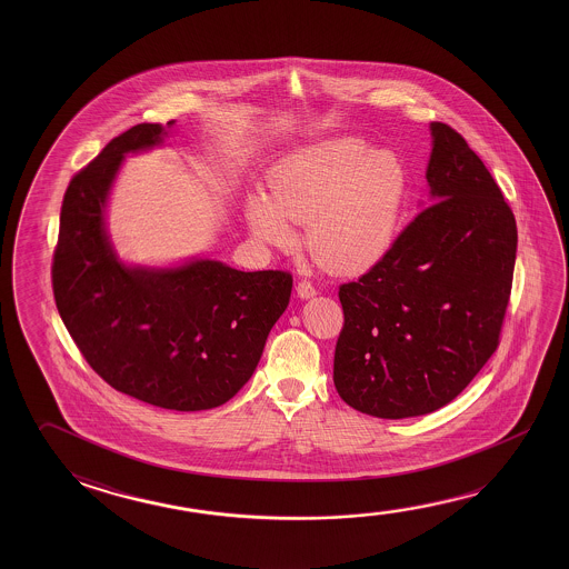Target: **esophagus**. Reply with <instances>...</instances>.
Instances as JSON below:
<instances>
[{
    "instance_id": "1",
    "label": "esophagus",
    "mask_w": 569,
    "mask_h": 569,
    "mask_svg": "<svg viewBox=\"0 0 569 569\" xmlns=\"http://www.w3.org/2000/svg\"><path fill=\"white\" fill-rule=\"evenodd\" d=\"M317 289L311 281L308 280H301L298 281V296L301 299H309L313 298L316 296Z\"/></svg>"
}]
</instances>
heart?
Returning <instances> with one entry per match:
<instances>
[{
	"label": "heart",
	"instance_id": "b5f03b06",
	"mask_svg": "<svg viewBox=\"0 0 569 569\" xmlns=\"http://www.w3.org/2000/svg\"><path fill=\"white\" fill-rule=\"evenodd\" d=\"M407 192L409 172L395 152L339 137L283 157L270 172V198L250 194L246 214L258 238L278 246L293 240L289 222L308 224L313 260L351 273L389 252Z\"/></svg>",
	"mask_w": 569,
	"mask_h": 569
}]
</instances>
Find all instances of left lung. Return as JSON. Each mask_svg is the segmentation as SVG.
<instances>
[{
    "mask_svg": "<svg viewBox=\"0 0 569 569\" xmlns=\"http://www.w3.org/2000/svg\"><path fill=\"white\" fill-rule=\"evenodd\" d=\"M432 204L357 281L339 286L333 382L349 407L409 419L445 407L500 345L518 230L485 162L430 122Z\"/></svg>",
    "mask_w": 569,
    "mask_h": 569,
    "instance_id": "left-lung-1",
    "label": "left lung"
}]
</instances>
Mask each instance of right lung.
<instances>
[{
  "mask_svg": "<svg viewBox=\"0 0 569 569\" xmlns=\"http://www.w3.org/2000/svg\"><path fill=\"white\" fill-rule=\"evenodd\" d=\"M162 134L160 124H134L71 178L51 266L53 296L84 361L112 389L160 409H214L252 377L293 278L212 260L177 270H131L117 261L103 226L112 178L122 154L154 147Z\"/></svg>",
  "mask_w": 569,
  "mask_h": 569,
  "instance_id": "right-lung-1",
  "label": "right lung"
}]
</instances>
